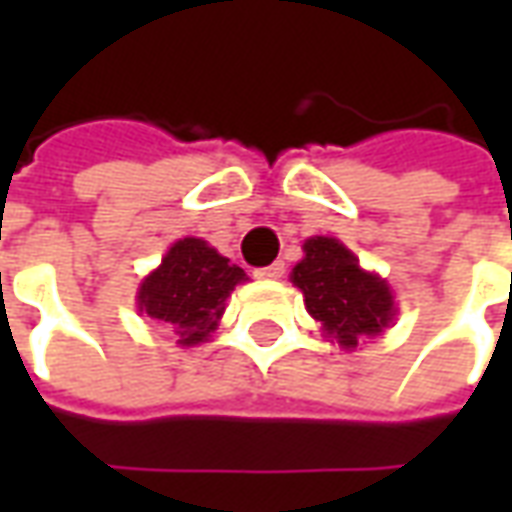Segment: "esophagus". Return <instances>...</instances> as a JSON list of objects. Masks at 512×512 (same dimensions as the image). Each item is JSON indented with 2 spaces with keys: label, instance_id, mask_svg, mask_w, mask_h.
<instances>
[{
  "label": "esophagus",
  "instance_id": "esophagus-1",
  "mask_svg": "<svg viewBox=\"0 0 512 512\" xmlns=\"http://www.w3.org/2000/svg\"><path fill=\"white\" fill-rule=\"evenodd\" d=\"M255 277L257 279H279V277H285V263H282V260H277V263H271V266L257 268Z\"/></svg>",
  "mask_w": 512,
  "mask_h": 512
}]
</instances>
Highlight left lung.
<instances>
[{
    "mask_svg": "<svg viewBox=\"0 0 512 512\" xmlns=\"http://www.w3.org/2000/svg\"><path fill=\"white\" fill-rule=\"evenodd\" d=\"M290 282L304 293L307 312L345 351L381 334L395 318V296L386 279L359 266L337 238H307L304 260L296 263Z\"/></svg>",
    "mask_w": 512,
    "mask_h": 512,
    "instance_id": "1",
    "label": "left lung"
}]
</instances>
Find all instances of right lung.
<instances>
[{
  "label": "right lung",
  "mask_w": 512,
  "mask_h": 512,
  "mask_svg": "<svg viewBox=\"0 0 512 512\" xmlns=\"http://www.w3.org/2000/svg\"><path fill=\"white\" fill-rule=\"evenodd\" d=\"M244 279V268L233 266L202 238H180L161 266L142 279L136 304L150 321L164 323L178 345L189 348L216 332L224 301Z\"/></svg>",
  "instance_id": "add662e5"
}]
</instances>
